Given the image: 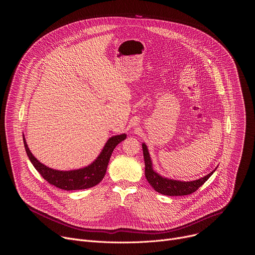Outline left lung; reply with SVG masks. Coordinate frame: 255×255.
Masks as SVG:
<instances>
[{
    "mask_svg": "<svg viewBox=\"0 0 255 255\" xmlns=\"http://www.w3.org/2000/svg\"><path fill=\"white\" fill-rule=\"evenodd\" d=\"M142 150L145 162V177H146L148 183L154 189V191L165 196H186L196 192L202 185H204L205 181L208 180V178L215 172L218 167L217 166L209 174L195 180L185 181L168 178L162 176L154 170L147 145L145 143H142Z\"/></svg>",
    "mask_w": 255,
    "mask_h": 255,
    "instance_id": "8db88e82",
    "label": "left lung"
}]
</instances>
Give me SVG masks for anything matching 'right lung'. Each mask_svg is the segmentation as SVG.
Returning <instances> with one entry per match:
<instances>
[{
    "mask_svg": "<svg viewBox=\"0 0 255 255\" xmlns=\"http://www.w3.org/2000/svg\"><path fill=\"white\" fill-rule=\"evenodd\" d=\"M126 137L127 134L125 133L110 137L105 143L104 147L98 155V157L91 164L82 168L70 170H58L46 166L32 154L27 145L24 134L23 142L29 160L36 168V170H37L50 185H53L56 188L64 191H77L93 188L100 183L106 174L109 160H110L113 150L120 142L126 139Z\"/></svg>",
    "mask_w": 255,
    "mask_h": 255,
    "instance_id": "obj_1",
    "label": "right lung"
}]
</instances>
